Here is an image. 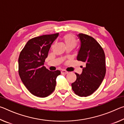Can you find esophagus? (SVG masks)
<instances>
[{"label": "esophagus", "instance_id": "esophagus-1", "mask_svg": "<svg viewBox=\"0 0 124 124\" xmlns=\"http://www.w3.org/2000/svg\"><path fill=\"white\" fill-rule=\"evenodd\" d=\"M61 73L62 74H68V72H67L66 70H61Z\"/></svg>", "mask_w": 124, "mask_h": 124}]
</instances>
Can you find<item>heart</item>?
<instances>
[{
    "label": "heart",
    "instance_id": "1",
    "mask_svg": "<svg viewBox=\"0 0 124 124\" xmlns=\"http://www.w3.org/2000/svg\"><path fill=\"white\" fill-rule=\"evenodd\" d=\"M63 39L67 46H72L75 47L77 44V39L72 34H66L63 37Z\"/></svg>",
    "mask_w": 124,
    "mask_h": 124
}]
</instances>
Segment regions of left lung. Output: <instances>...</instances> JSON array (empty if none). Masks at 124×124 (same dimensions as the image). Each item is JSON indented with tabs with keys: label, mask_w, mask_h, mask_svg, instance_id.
Wrapping results in <instances>:
<instances>
[{
	"label": "left lung",
	"mask_w": 124,
	"mask_h": 124,
	"mask_svg": "<svg viewBox=\"0 0 124 124\" xmlns=\"http://www.w3.org/2000/svg\"><path fill=\"white\" fill-rule=\"evenodd\" d=\"M80 40L78 61L85 62L81 74L75 73L76 81L72 84V90L80 97L91 95L101 84L106 74V59L103 50L96 40L86 34L77 35Z\"/></svg>",
	"instance_id": "8db88e82"
}]
</instances>
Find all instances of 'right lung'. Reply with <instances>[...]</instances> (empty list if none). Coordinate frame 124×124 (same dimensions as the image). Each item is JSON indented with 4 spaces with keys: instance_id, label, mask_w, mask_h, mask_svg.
I'll return each mask as SVG.
<instances>
[{
    "instance_id": "obj_1",
    "label": "right lung",
    "mask_w": 124,
    "mask_h": 124,
    "mask_svg": "<svg viewBox=\"0 0 124 124\" xmlns=\"http://www.w3.org/2000/svg\"><path fill=\"white\" fill-rule=\"evenodd\" d=\"M59 34L43 35L28 41L18 58V73L22 83L32 95L47 97L52 93L60 70L50 71L44 66L52 43Z\"/></svg>"
}]
</instances>
